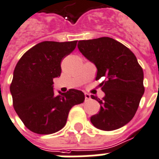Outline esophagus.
I'll return each instance as SVG.
<instances>
[{
    "label": "esophagus",
    "mask_w": 159,
    "mask_h": 159,
    "mask_svg": "<svg viewBox=\"0 0 159 159\" xmlns=\"http://www.w3.org/2000/svg\"><path fill=\"white\" fill-rule=\"evenodd\" d=\"M90 99H91V96H90V94H88V93H85V101H86V102H88Z\"/></svg>",
    "instance_id": "34e87169"
}]
</instances>
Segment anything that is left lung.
Here are the masks:
<instances>
[{
	"instance_id": "obj_1",
	"label": "left lung",
	"mask_w": 159,
	"mask_h": 159,
	"mask_svg": "<svg viewBox=\"0 0 159 159\" xmlns=\"http://www.w3.org/2000/svg\"><path fill=\"white\" fill-rule=\"evenodd\" d=\"M78 49L97 68L96 80L104 77L100 84L105 97L92 95L101 105L91 122L102 130H115L133 119L144 93L143 72L135 55L127 47L109 37L80 40Z\"/></svg>"
}]
</instances>
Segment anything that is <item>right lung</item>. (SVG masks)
<instances>
[{"instance_id":"1","label":"right lung","mask_w":159,"mask_h":159,"mask_svg":"<svg viewBox=\"0 0 159 159\" xmlns=\"http://www.w3.org/2000/svg\"><path fill=\"white\" fill-rule=\"evenodd\" d=\"M77 40L43 41L29 49L17 62L10 90L15 111L34 133L49 134L60 130L69 111L84 102L82 91L70 89L55 96L53 82L61 75L62 58L72 53Z\"/></svg>"}]
</instances>
